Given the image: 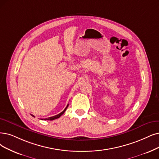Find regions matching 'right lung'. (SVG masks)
I'll return each instance as SVG.
<instances>
[{
    "instance_id": "1",
    "label": "right lung",
    "mask_w": 159,
    "mask_h": 159,
    "mask_svg": "<svg viewBox=\"0 0 159 159\" xmlns=\"http://www.w3.org/2000/svg\"><path fill=\"white\" fill-rule=\"evenodd\" d=\"M68 104L66 106V107H65V109L63 110L62 112H61L59 114H58V115H56V116H53V117H48V118H46V119H41L42 120H54V119H58V118H59L63 113H64L65 112V111L66 110V108L68 107ZM33 117H34L33 115H31Z\"/></svg>"
}]
</instances>
